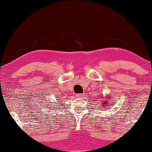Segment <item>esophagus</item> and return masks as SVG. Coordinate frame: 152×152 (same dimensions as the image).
Here are the masks:
<instances>
[{
  "mask_svg": "<svg viewBox=\"0 0 152 152\" xmlns=\"http://www.w3.org/2000/svg\"><path fill=\"white\" fill-rule=\"evenodd\" d=\"M77 98H82L84 96L83 94H77Z\"/></svg>",
  "mask_w": 152,
  "mask_h": 152,
  "instance_id": "esophagus-1",
  "label": "esophagus"
}]
</instances>
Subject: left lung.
Segmentation results:
<instances>
[{
    "label": "left lung",
    "instance_id": "8db88e82",
    "mask_svg": "<svg viewBox=\"0 0 152 152\" xmlns=\"http://www.w3.org/2000/svg\"><path fill=\"white\" fill-rule=\"evenodd\" d=\"M101 97L102 98H103L104 96H102ZM110 101H111V98H110L109 96H107V97L105 98V99H103L102 100V106H103V107L105 108L106 106H107V104L110 103ZM104 108H102V109H104Z\"/></svg>",
    "mask_w": 152,
    "mask_h": 152
}]
</instances>
